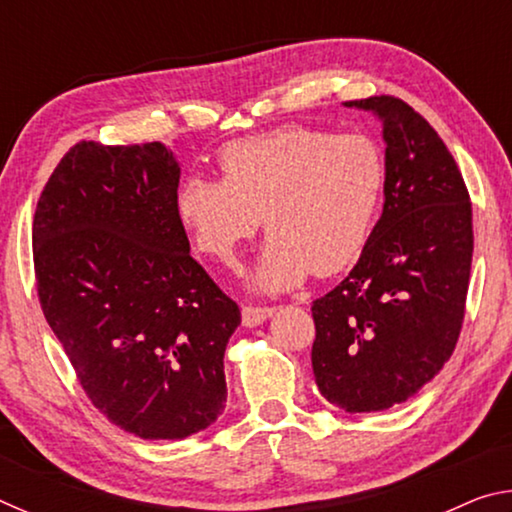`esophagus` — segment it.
<instances>
[{
    "instance_id": "1",
    "label": "esophagus",
    "mask_w": 512,
    "mask_h": 512,
    "mask_svg": "<svg viewBox=\"0 0 512 512\" xmlns=\"http://www.w3.org/2000/svg\"><path fill=\"white\" fill-rule=\"evenodd\" d=\"M273 307H253V305H246L241 309V323L246 327H255V325H262L266 318L273 316Z\"/></svg>"
}]
</instances>
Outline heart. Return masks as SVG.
I'll return each instance as SVG.
<instances>
[{
    "mask_svg": "<svg viewBox=\"0 0 512 512\" xmlns=\"http://www.w3.org/2000/svg\"><path fill=\"white\" fill-rule=\"evenodd\" d=\"M223 178L189 176L178 216L201 253L232 264L264 221L253 280L264 291L343 271L366 248L386 187L381 146L363 133L289 126L223 146Z\"/></svg>",
    "mask_w": 512,
    "mask_h": 512,
    "instance_id": "1",
    "label": "heart"
}]
</instances>
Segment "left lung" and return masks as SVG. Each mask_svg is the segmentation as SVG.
<instances>
[{
	"label": "left lung",
	"instance_id": "1",
	"mask_svg": "<svg viewBox=\"0 0 512 512\" xmlns=\"http://www.w3.org/2000/svg\"><path fill=\"white\" fill-rule=\"evenodd\" d=\"M384 124V212L350 275L311 316L318 391L348 413L391 409L438 375L463 327L472 203L445 142L397 97L345 101Z\"/></svg>",
	"mask_w": 512,
	"mask_h": 512
}]
</instances>
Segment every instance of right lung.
Segmentation results:
<instances>
[{
    "label": "right lung",
    "instance_id": "right-lung-1",
    "mask_svg": "<svg viewBox=\"0 0 512 512\" xmlns=\"http://www.w3.org/2000/svg\"><path fill=\"white\" fill-rule=\"evenodd\" d=\"M178 180L160 142H79L33 214L42 314L90 402L146 440H183L219 418L225 345L241 323L189 255Z\"/></svg>",
    "mask_w": 512,
    "mask_h": 512
}]
</instances>
